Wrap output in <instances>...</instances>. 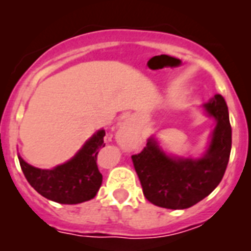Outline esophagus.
<instances>
[{
	"label": "esophagus",
	"instance_id": "1",
	"mask_svg": "<svg viewBox=\"0 0 251 251\" xmlns=\"http://www.w3.org/2000/svg\"><path fill=\"white\" fill-rule=\"evenodd\" d=\"M118 138L122 141H133L134 139V132H133V128L130 127L129 123L122 124L118 133Z\"/></svg>",
	"mask_w": 251,
	"mask_h": 251
}]
</instances>
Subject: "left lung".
Masks as SVG:
<instances>
[{
  "mask_svg": "<svg viewBox=\"0 0 251 251\" xmlns=\"http://www.w3.org/2000/svg\"><path fill=\"white\" fill-rule=\"evenodd\" d=\"M216 127L201 158L167 156L151 137L132 161L146 199L159 207L181 210L200 202L223 179L231 151V126L225 99L220 94L203 104Z\"/></svg>",
  "mask_w": 251,
  "mask_h": 251,
  "instance_id": "obj_1",
  "label": "left lung"
}]
</instances>
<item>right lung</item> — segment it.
Here are the masks:
<instances>
[{
	"mask_svg": "<svg viewBox=\"0 0 251 251\" xmlns=\"http://www.w3.org/2000/svg\"><path fill=\"white\" fill-rule=\"evenodd\" d=\"M104 136L105 130H98L70 161L52 170H40L19 156L22 172L27 182L48 200L66 205L92 200L103 181L97 166V154L105 146Z\"/></svg>",
	"mask_w": 251,
	"mask_h": 251,
	"instance_id": "1",
	"label": "right lung"
}]
</instances>
